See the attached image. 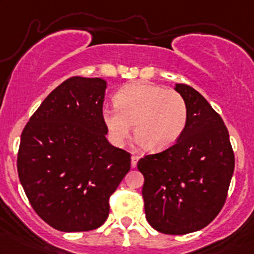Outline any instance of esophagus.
<instances>
[{
  "instance_id": "1",
  "label": "esophagus",
  "mask_w": 254,
  "mask_h": 254,
  "mask_svg": "<svg viewBox=\"0 0 254 254\" xmlns=\"http://www.w3.org/2000/svg\"><path fill=\"white\" fill-rule=\"evenodd\" d=\"M138 159H140V157H137V155H135V154L131 155V168L132 169H135L136 166H137Z\"/></svg>"
}]
</instances>
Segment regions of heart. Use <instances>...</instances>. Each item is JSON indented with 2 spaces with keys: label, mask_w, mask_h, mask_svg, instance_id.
I'll return each mask as SVG.
<instances>
[{
  "label": "heart",
  "mask_w": 254,
  "mask_h": 254,
  "mask_svg": "<svg viewBox=\"0 0 254 254\" xmlns=\"http://www.w3.org/2000/svg\"><path fill=\"white\" fill-rule=\"evenodd\" d=\"M117 108H105L102 121L114 146L122 147L131 133L150 152L168 149L181 137L188 108L177 91L147 82L124 85L114 95Z\"/></svg>",
  "instance_id": "b5f03b06"
}]
</instances>
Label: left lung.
Masks as SVG:
<instances>
[{
    "label": "left lung",
    "instance_id": "8db88e82",
    "mask_svg": "<svg viewBox=\"0 0 254 254\" xmlns=\"http://www.w3.org/2000/svg\"><path fill=\"white\" fill-rule=\"evenodd\" d=\"M175 90L188 108L185 131L170 148L140 159L137 168L150 227L185 235L205 228L222 210L235 159L227 127L205 97L187 84Z\"/></svg>",
    "mask_w": 254,
    "mask_h": 254
}]
</instances>
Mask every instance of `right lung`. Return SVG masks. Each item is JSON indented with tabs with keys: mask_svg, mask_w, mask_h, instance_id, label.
<instances>
[{
	"mask_svg": "<svg viewBox=\"0 0 254 254\" xmlns=\"http://www.w3.org/2000/svg\"><path fill=\"white\" fill-rule=\"evenodd\" d=\"M107 82L72 77L44 99L21 133L18 174L36 213L60 231L104 224L130 154L106 138Z\"/></svg>",
	"mask_w": 254,
	"mask_h": 254,
	"instance_id": "obj_1",
	"label": "right lung"
}]
</instances>
